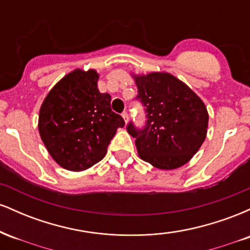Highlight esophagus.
Here are the masks:
<instances>
[{
    "label": "esophagus",
    "mask_w": 250,
    "mask_h": 250,
    "mask_svg": "<svg viewBox=\"0 0 250 250\" xmlns=\"http://www.w3.org/2000/svg\"><path fill=\"white\" fill-rule=\"evenodd\" d=\"M122 117H123V120H125V122L127 123L128 122V113H127V111H123Z\"/></svg>",
    "instance_id": "34e87169"
}]
</instances>
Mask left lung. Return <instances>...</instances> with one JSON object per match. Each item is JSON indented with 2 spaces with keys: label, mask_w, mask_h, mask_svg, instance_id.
<instances>
[{
  "label": "left lung",
  "mask_w": 250,
  "mask_h": 250,
  "mask_svg": "<svg viewBox=\"0 0 250 250\" xmlns=\"http://www.w3.org/2000/svg\"><path fill=\"white\" fill-rule=\"evenodd\" d=\"M139 95L147 111V125L128 133L136 137L143 161L162 170L182 167L199 151L207 136L208 110L190 88L167 71L133 74Z\"/></svg>",
  "instance_id": "obj_1"
}]
</instances>
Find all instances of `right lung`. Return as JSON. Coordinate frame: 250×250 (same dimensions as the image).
<instances>
[{"mask_svg": "<svg viewBox=\"0 0 250 250\" xmlns=\"http://www.w3.org/2000/svg\"><path fill=\"white\" fill-rule=\"evenodd\" d=\"M95 69L71 70L50 89L39 114V133L60 167L83 171L107 154L117 129L125 125L111 111V96L100 93Z\"/></svg>", "mask_w": 250, "mask_h": 250, "instance_id": "1", "label": "right lung"}]
</instances>
